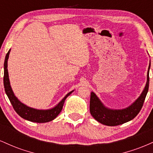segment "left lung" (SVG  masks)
I'll return each instance as SVG.
<instances>
[{
    "instance_id": "left-lung-1",
    "label": "left lung",
    "mask_w": 153,
    "mask_h": 153,
    "mask_svg": "<svg viewBox=\"0 0 153 153\" xmlns=\"http://www.w3.org/2000/svg\"><path fill=\"white\" fill-rule=\"evenodd\" d=\"M149 65L147 75V82L145 88L139 98L132 104L123 109H111L103 104L94 92H91L90 99V112L96 121L107 126H117L131 121L138 114L143 106L149 88Z\"/></svg>"
}]
</instances>
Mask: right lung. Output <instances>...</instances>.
Wrapping results in <instances>:
<instances>
[{"label":"right lung","mask_w":153,"mask_h":153,"mask_svg":"<svg viewBox=\"0 0 153 153\" xmlns=\"http://www.w3.org/2000/svg\"><path fill=\"white\" fill-rule=\"evenodd\" d=\"M10 50L6 54V58H5L4 62V76H3V85H4L5 91L7 96L8 97V99L10 100V102L13 106V108L16 111L18 114L22 117L23 119L26 120L30 121L32 122L36 123H45L49 122L50 121H52L56 117L58 116V114L61 112L62 109L63 104H64L65 101L67 99L68 96H69L73 91L68 93V94L65 96L60 101L57 106H55L54 108H50V109L47 110H39L36 109V108H31V107L27 106L26 105L21 102L16 97V96L13 94L12 91L11 87L10 85L9 78H8V59L9 57Z\"/></svg>","instance_id":"right-lung-1"}]
</instances>
